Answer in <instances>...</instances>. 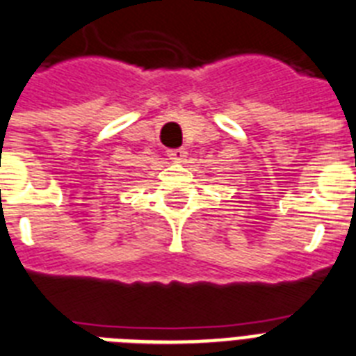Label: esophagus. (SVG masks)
<instances>
[{"label":"esophagus","instance_id":"esophagus-1","mask_svg":"<svg viewBox=\"0 0 356 356\" xmlns=\"http://www.w3.org/2000/svg\"><path fill=\"white\" fill-rule=\"evenodd\" d=\"M166 155H168L172 161H175V163H183L184 157H186V152H184L183 148H175V149H168Z\"/></svg>","mask_w":356,"mask_h":356}]
</instances>
